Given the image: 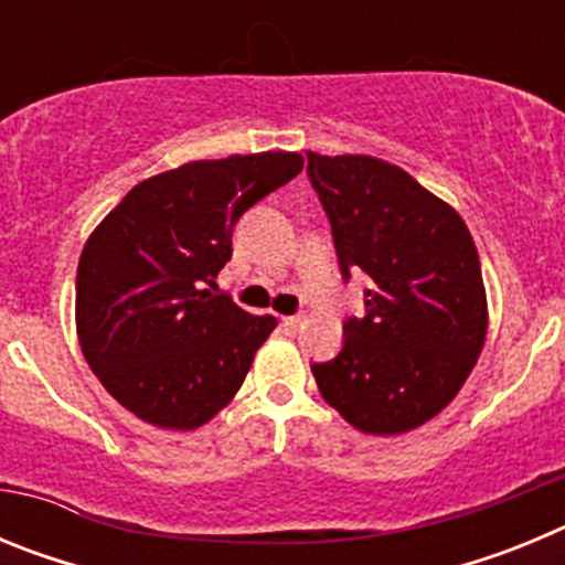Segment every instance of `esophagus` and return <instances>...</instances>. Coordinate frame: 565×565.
Wrapping results in <instances>:
<instances>
[{
  "instance_id": "esophagus-1",
  "label": "esophagus",
  "mask_w": 565,
  "mask_h": 565,
  "mask_svg": "<svg viewBox=\"0 0 565 565\" xmlns=\"http://www.w3.org/2000/svg\"><path fill=\"white\" fill-rule=\"evenodd\" d=\"M279 326L286 328L288 333H294V331H299V326H302V317H282L279 319Z\"/></svg>"
}]
</instances>
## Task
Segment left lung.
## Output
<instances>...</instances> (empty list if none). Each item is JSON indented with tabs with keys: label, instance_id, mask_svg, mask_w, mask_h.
Wrapping results in <instances>:
<instances>
[{
	"label": "left lung",
	"instance_id": "8db88e82",
	"mask_svg": "<svg viewBox=\"0 0 565 565\" xmlns=\"http://www.w3.org/2000/svg\"><path fill=\"white\" fill-rule=\"evenodd\" d=\"M342 277L364 271V317L337 359L311 364L333 411L371 436L416 430L447 407L487 339L481 259L461 214L371 154L308 152Z\"/></svg>",
	"mask_w": 565,
	"mask_h": 565
}]
</instances>
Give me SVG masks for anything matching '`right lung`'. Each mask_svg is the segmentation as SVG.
<instances>
[{"label":"right lung","instance_id":"right-lung-1","mask_svg":"<svg viewBox=\"0 0 565 565\" xmlns=\"http://www.w3.org/2000/svg\"><path fill=\"white\" fill-rule=\"evenodd\" d=\"M302 154H228L147 178L84 243L82 353L141 422L194 430L234 398L274 317H252L214 279L243 212L302 172Z\"/></svg>","mask_w":565,"mask_h":565}]
</instances>
